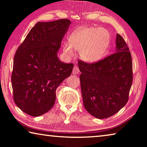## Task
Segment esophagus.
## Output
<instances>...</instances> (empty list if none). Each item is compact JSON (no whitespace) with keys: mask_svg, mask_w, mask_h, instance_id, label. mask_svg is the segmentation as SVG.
<instances>
[{"mask_svg":"<svg viewBox=\"0 0 147 147\" xmlns=\"http://www.w3.org/2000/svg\"><path fill=\"white\" fill-rule=\"evenodd\" d=\"M80 72V70H79V68H78L77 66H74L73 67V73L74 74H78Z\"/></svg>","mask_w":147,"mask_h":147,"instance_id":"1","label":"esophagus"}]
</instances>
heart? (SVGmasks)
<instances>
[{
    "label": "heart",
    "instance_id": "obj_1",
    "mask_svg": "<svg viewBox=\"0 0 147 147\" xmlns=\"http://www.w3.org/2000/svg\"><path fill=\"white\" fill-rule=\"evenodd\" d=\"M109 43V36L106 30L89 28L72 34L69 43H63V51L69 57H73L75 51L87 62H96L104 55Z\"/></svg>",
    "mask_w": 147,
    "mask_h": 147
}]
</instances>
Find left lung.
<instances>
[{
    "mask_svg": "<svg viewBox=\"0 0 147 147\" xmlns=\"http://www.w3.org/2000/svg\"><path fill=\"white\" fill-rule=\"evenodd\" d=\"M81 92L88 112L98 119L115 114L128 102L133 82L129 49L119 34L116 51L104 59L87 63L78 61Z\"/></svg>",
    "mask_w": 147,
    "mask_h": 147,
    "instance_id": "left-lung-1",
    "label": "left lung"
}]
</instances>
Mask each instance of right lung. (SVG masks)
<instances>
[{
  "label": "right lung",
  "instance_id": "add662e5",
  "mask_svg": "<svg viewBox=\"0 0 147 147\" xmlns=\"http://www.w3.org/2000/svg\"><path fill=\"white\" fill-rule=\"evenodd\" d=\"M71 23L68 19L39 22L18 48L11 76L13 98L28 115L37 117L49 111L57 88L71 76L74 64L61 62L57 57Z\"/></svg>",
  "mask_w": 147,
  "mask_h": 147
}]
</instances>
